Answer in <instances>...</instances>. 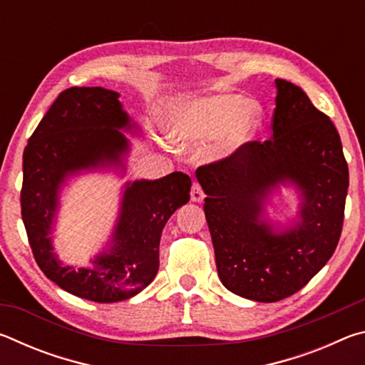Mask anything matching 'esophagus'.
<instances>
[{
    "label": "esophagus",
    "instance_id": "obj_1",
    "mask_svg": "<svg viewBox=\"0 0 365 365\" xmlns=\"http://www.w3.org/2000/svg\"><path fill=\"white\" fill-rule=\"evenodd\" d=\"M190 196H191V201H193V202H201L202 200H205V193H202V190L197 183H193Z\"/></svg>",
    "mask_w": 365,
    "mask_h": 365
}]
</instances>
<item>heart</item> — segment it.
<instances>
[{
	"mask_svg": "<svg viewBox=\"0 0 365 365\" xmlns=\"http://www.w3.org/2000/svg\"><path fill=\"white\" fill-rule=\"evenodd\" d=\"M264 109L235 93L196 98L172 110L169 135L177 146H191L219 137V151L230 156L252 143L262 130Z\"/></svg>",
	"mask_w": 365,
	"mask_h": 365,
	"instance_id": "heart-1",
	"label": "heart"
}]
</instances>
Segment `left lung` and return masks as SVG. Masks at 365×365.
I'll use <instances>...</instances> for the list:
<instances>
[{"mask_svg": "<svg viewBox=\"0 0 365 365\" xmlns=\"http://www.w3.org/2000/svg\"><path fill=\"white\" fill-rule=\"evenodd\" d=\"M275 88L272 138L196 170L219 279L228 292L257 302L294 294L329 262L349 187L333 122L299 86L277 78ZM280 186L299 197L287 225L267 212Z\"/></svg>", "mask_w": 365, "mask_h": 365, "instance_id": "1", "label": "left lung"}]
</instances>
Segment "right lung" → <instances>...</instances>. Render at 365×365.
<instances>
[{
  "instance_id": "add662e5",
  "label": "right lung",
  "mask_w": 365,
  "mask_h": 365,
  "mask_svg": "<svg viewBox=\"0 0 365 365\" xmlns=\"http://www.w3.org/2000/svg\"><path fill=\"white\" fill-rule=\"evenodd\" d=\"M119 96L103 86L63 91L24 151L21 207L35 261L64 292L95 302L133 298L150 285L159 269L163 228L190 201L191 178L183 172L125 182L113 233L90 265L64 264L54 252L61 193L71 178L96 170L125 175L132 145L123 132L141 130Z\"/></svg>"
}]
</instances>
